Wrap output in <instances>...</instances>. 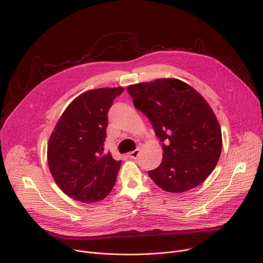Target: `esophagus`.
I'll use <instances>...</instances> for the list:
<instances>
[{"label": "esophagus", "mask_w": 263, "mask_h": 263, "mask_svg": "<svg viewBox=\"0 0 263 263\" xmlns=\"http://www.w3.org/2000/svg\"><path fill=\"white\" fill-rule=\"evenodd\" d=\"M139 148H137V149H135V150H133V151H131V152H129V154H128V156L130 157V159H133V160H135V159H137L138 157V155H139Z\"/></svg>", "instance_id": "esophagus-1"}]
</instances>
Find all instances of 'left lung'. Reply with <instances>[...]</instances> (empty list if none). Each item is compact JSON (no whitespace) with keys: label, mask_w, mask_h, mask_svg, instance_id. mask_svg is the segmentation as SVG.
<instances>
[{"label":"left lung","mask_w":263,"mask_h":263,"mask_svg":"<svg viewBox=\"0 0 263 263\" xmlns=\"http://www.w3.org/2000/svg\"><path fill=\"white\" fill-rule=\"evenodd\" d=\"M127 91L162 142L163 160L148 172L151 180L176 194L203 183L222 150L219 121L203 96L176 78L131 84Z\"/></svg>","instance_id":"obj_1"}]
</instances>
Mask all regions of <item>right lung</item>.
<instances>
[{
    "label": "right lung",
    "mask_w": 263,
    "mask_h": 263,
    "mask_svg": "<svg viewBox=\"0 0 263 263\" xmlns=\"http://www.w3.org/2000/svg\"><path fill=\"white\" fill-rule=\"evenodd\" d=\"M122 87L86 91L68 104L47 145L49 171L66 196L82 203L103 200L113 188L121 161L104 153L108 112Z\"/></svg>",
    "instance_id": "obj_1"
}]
</instances>
